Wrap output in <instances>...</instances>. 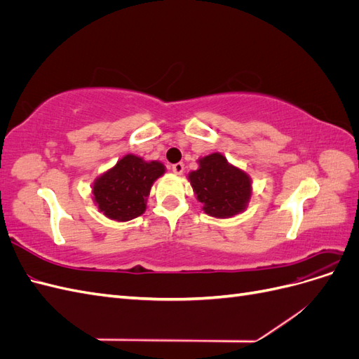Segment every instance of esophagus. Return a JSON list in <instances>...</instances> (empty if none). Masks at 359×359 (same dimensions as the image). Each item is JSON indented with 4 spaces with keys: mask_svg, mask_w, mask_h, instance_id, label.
I'll list each match as a JSON object with an SVG mask.
<instances>
[{
    "mask_svg": "<svg viewBox=\"0 0 359 359\" xmlns=\"http://www.w3.org/2000/svg\"><path fill=\"white\" fill-rule=\"evenodd\" d=\"M172 172H175V173H178V175H180V173H182L184 172V163H175V165H172Z\"/></svg>",
    "mask_w": 359,
    "mask_h": 359,
    "instance_id": "34e87169",
    "label": "esophagus"
}]
</instances>
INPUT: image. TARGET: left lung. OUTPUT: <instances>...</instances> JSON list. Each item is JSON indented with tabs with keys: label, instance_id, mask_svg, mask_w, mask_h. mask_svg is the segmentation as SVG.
<instances>
[{
	"label": "left lung",
	"instance_id": "1",
	"mask_svg": "<svg viewBox=\"0 0 359 359\" xmlns=\"http://www.w3.org/2000/svg\"><path fill=\"white\" fill-rule=\"evenodd\" d=\"M189 180L203 211L219 219L241 212L252 194L247 173L231 166L219 153L199 160V169L191 172Z\"/></svg>",
	"mask_w": 359,
	"mask_h": 359
}]
</instances>
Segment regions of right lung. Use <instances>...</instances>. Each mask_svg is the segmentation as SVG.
I'll return each instance as SVG.
<instances>
[{"instance_id":"1","label":"right lung","mask_w":359,"mask_h":359,"mask_svg":"<svg viewBox=\"0 0 359 359\" xmlns=\"http://www.w3.org/2000/svg\"><path fill=\"white\" fill-rule=\"evenodd\" d=\"M165 173L158 161H144L127 154L94 182V201L106 217L127 222L144 214L145 198L153 182Z\"/></svg>"}]
</instances>
